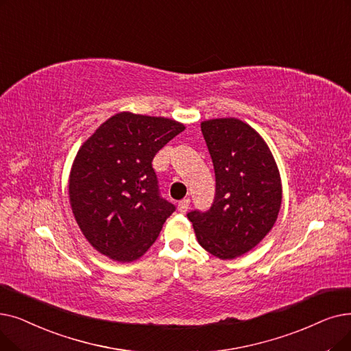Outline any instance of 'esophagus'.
Returning a JSON list of instances; mask_svg holds the SVG:
<instances>
[{
  "label": "esophagus",
  "instance_id": "obj_1",
  "mask_svg": "<svg viewBox=\"0 0 351 351\" xmlns=\"http://www.w3.org/2000/svg\"><path fill=\"white\" fill-rule=\"evenodd\" d=\"M189 205H191V199H188V197H185V199H182V201L178 204V209H179V212L185 213V212L189 209Z\"/></svg>",
  "mask_w": 351,
  "mask_h": 351
}]
</instances>
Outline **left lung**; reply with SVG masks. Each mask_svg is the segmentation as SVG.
<instances>
[{
	"label": "left lung",
	"instance_id": "8db88e82",
	"mask_svg": "<svg viewBox=\"0 0 351 351\" xmlns=\"http://www.w3.org/2000/svg\"><path fill=\"white\" fill-rule=\"evenodd\" d=\"M215 169V199L188 218L197 242L221 260L251 251L272 230L282 189L276 160L264 139L235 117L201 123Z\"/></svg>",
	"mask_w": 351,
	"mask_h": 351
}]
</instances>
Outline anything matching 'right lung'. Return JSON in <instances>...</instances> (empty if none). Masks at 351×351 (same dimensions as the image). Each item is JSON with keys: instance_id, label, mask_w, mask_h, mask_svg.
Instances as JSON below:
<instances>
[{"instance_id": "right-lung-1", "label": "right lung", "mask_w": 351, "mask_h": 351, "mask_svg": "<svg viewBox=\"0 0 351 351\" xmlns=\"http://www.w3.org/2000/svg\"><path fill=\"white\" fill-rule=\"evenodd\" d=\"M184 130L176 120L121 112L82 145L69 179L70 205L100 254L130 263L156 241L175 205L160 196L152 160Z\"/></svg>"}]
</instances>
